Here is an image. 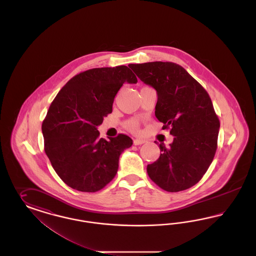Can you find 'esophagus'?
I'll return each instance as SVG.
<instances>
[{"instance_id":"1","label":"esophagus","mask_w":256,"mask_h":256,"mask_svg":"<svg viewBox=\"0 0 256 256\" xmlns=\"http://www.w3.org/2000/svg\"><path fill=\"white\" fill-rule=\"evenodd\" d=\"M145 143V140L143 139H134V144L135 146H138V145H142Z\"/></svg>"}]
</instances>
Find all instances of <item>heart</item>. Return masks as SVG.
Segmentation results:
<instances>
[{
  "instance_id": "1",
  "label": "heart",
  "mask_w": 256,
  "mask_h": 256,
  "mask_svg": "<svg viewBox=\"0 0 256 256\" xmlns=\"http://www.w3.org/2000/svg\"><path fill=\"white\" fill-rule=\"evenodd\" d=\"M124 126L132 132H136L139 128V124L136 120H128L124 124Z\"/></svg>"
}]
</instances>
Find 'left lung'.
Segmentation results:
<instances>
[{"mask_svg":"<svg viewBox=\"0 0 256 256\" xmlns=\"http://www.w3.org/2000/svg\"><path fill=\"white\" fill-rule=\"evenodd\" d=\"M130 68L158 93L156 117L174 137L163 143L159 158L146 166L150 180L168 192L186 190L198 182L217 150L220 121L206 90L174 62L130 64Z\"/></svg>","mask_w":256,"mask_h":256,"instance_id":"1","label":"left lung"}]
</instances>
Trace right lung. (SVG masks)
<instances>
[{"label": "right lung", "mask_w": 256, "mask_h": 256, "mask_svg": "<svg viewBox=\"0 0 256 256\" xmlns=\"http://www.w3.org/2000/svg\"><path fill=\"white\" fill-rule=\"evenodd\" d=\"M124 82H137L128 66L90 69L72 78L50 106L42 122L44 150L56 172L73 189H102L116 176L124 150L132 145L128 135L108 141L97 130Z\"/></svg>", "instance_id": "add662e5"}]
</instances>
